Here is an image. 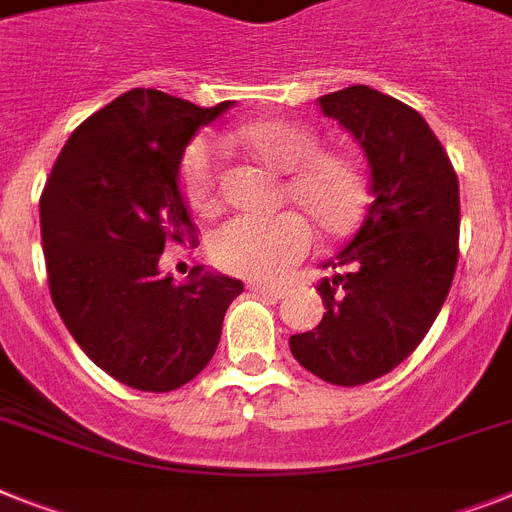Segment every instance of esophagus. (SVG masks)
<instances>
[{"instance_id":"obj_1","label":"esophagus","mask_w":512,"mask_h":512,"mask_svg":"<svg viewBox=\"0 0 512 512\" xmlns=\"http://www.w3.org/2000/svg\"><path fill=\"white\" fill-rule=\"evenodd\" d=\"M248 290L259 295H269V298H282V295H285V287L266 285V282H248Z\"/></svg>"}]
</instances>
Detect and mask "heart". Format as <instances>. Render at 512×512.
<instances>
[{"label": "heart", "instance_id": "1", "mask_svg": "<svg viewBox=\"0 0 512 512\" xmlns=\"http://www.w3.org/2000/svg\"><path fill=\"white\" fill-rule=\"evenodd\" d=\"M243 143L272 170L290 175L287 196L329 235L356 225L366 206V175L350 156L322 154L311 130L280 120H261L243 128ZM183 188L196 209H209L217 198V149L209 138H196L185 151ZM311 248V227L295 211L274 217L227 219L211 235V259L225 272L253 280H277Z\"/></svg>", "mask_w": 512, "mask_h": 512}]
</instances>
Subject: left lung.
<instances>
[{"mask_svg": "<svg viewBox=\"0 0 512 512\" xmlns=\"http://www.w3.org/2000/svg\"><path fill=\"white\" fill-rule=\"evenodd\" d=\"M369 159L371 201L361 230L329 259L316 290L322 322L290 337L303 369L340 387L390 374L437 319L458 266V175L416 109L369 86L319 99Z\"/></svg>", "mask_w": 512, "mask_h": 512, "instance_id": "obj_1", "label": "left lung"}]
</instances>
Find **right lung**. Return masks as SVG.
<instances>
[{
  "label": "right lung",
  "instance_id": "right-lung-1",
  "mask_svg": "<svg viewBox=\"0 0 512 512\" xmlns=\"http://www.w3.org/2000/svg\"><path fill=\"white\" fill-rule=\"evenodd\" d=\"M232 107L133 88L80 122L41 193L49 290L83 353L117 382L170 392L198 377L243 282L159 272L167 243L196 230L180 164L196 130Z\"/></svg>",
  "mask_w": 512,
  "mask_h": 512
}]
</instances>
